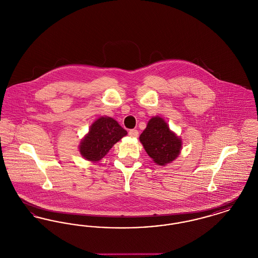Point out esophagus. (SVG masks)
I'll use <instances>...</instances> for the list:
<instances>
[{
  "mask_svg": "<svg viewBox=\"0 0 258 258\" xmlns=\"http://www.w3.org/2000/svg\"><path fill=\"white\" fill-rule=\"evenodd\" d=\"M128 135H130V136L131 137H135V138H136V137H138V132L136 131V130H131L130 132H128Z\"/></svg>",
  "mask_w": 258,
  "mask_h": 258,
  "instance_id": "1",
  "label": "esophagus"
}]
</instances>
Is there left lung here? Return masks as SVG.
Wrapping results in <instances>:
<instances>
[{
    "mask_svg": "<svg viewBox=\"0 0 258 258\" xmlns=\"http://www.w3.org/2000/svg\"><path fill=\"white\" fill-rule=\"evenodd\" d=\"M139 140L148 156L158 165L164 166L176 160L182 150V139L172 132L164 119L152 117Z\"/></svg>",
    "mask_w": 258,
    "mask_h": 258,
    "instance_id": "left-lung-1",
    "label": "left lung"
}]
</instances>
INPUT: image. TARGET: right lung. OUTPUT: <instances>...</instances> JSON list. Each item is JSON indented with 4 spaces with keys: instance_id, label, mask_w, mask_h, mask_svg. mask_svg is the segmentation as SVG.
<instances>
[{
    "instance_id": "add662e5",
    "label": "right lung",
    "mask_w": 258,
    "mask_h": 258,
    "mask_svg": "<svg viewBox=\"0 0 258 258\" xmlns=\"http://www.w3.org/2000/svg\"><path fill=\"white\" fill-rule=\"evenodd\" d=\"M126 131L113 118L102 116L91 124L89 132L80 141L79 153L85 159L97 162L104 158L111 148L123 136Z\"/></svg>"
}]
</instances>
